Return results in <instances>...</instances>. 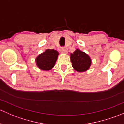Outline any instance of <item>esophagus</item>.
I'll list each match as a JSON object with an SVG mask.
<instances>
[{"label":"esophagus","mask_w":124,"mask_h":124,"mask_svg":"<svg viewBox=\"0 0 124 124\" xmlns=\"http://www.w3.org/2000/svg\"><path fill=\"white\" fill-rule=\"evenodd\" d=\"M61 52L62 53H64V54H66V53H67V50H66V49L65 47H61Z\"/></svg>","instance_id":"obj_1"}]
</instances>
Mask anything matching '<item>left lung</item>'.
Returning <instances> with one entry per match:
<instances>
[{
  "instance_id": "8db88e82",
  "label": "left lung",
  "mask_w": 124,
  "mask_h": 124,
  "mask_svg": "<svg viewBox=\"0 0 124 124\" xmlns=\"http://www.w3.org/2000/svg\"><path fill=\"white\" fill-rule=\"evenodd\" d=\"M71 61L72 67L78 72H84L88 70L92 61L89 56L84 52L77 49L73 53H71Z\"/></svg>"
}]
</instances>
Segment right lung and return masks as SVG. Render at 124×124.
<instances>
[{"instance_id": "obj_1", "label": "right lung", "mask_w": 124, "mask_h": 124, "mask_svg": "<svg viewBox=\"0 0 124 124\" xmlns=\"http://www.w3.org/2000/svg\"><path fill=\"white\" fill-rule=\"evenodd\" d=\"M58 54V52L54 49H47L36 59V64L41 70L49 71L54 66Z\"/></svg>"}]
</instances>
